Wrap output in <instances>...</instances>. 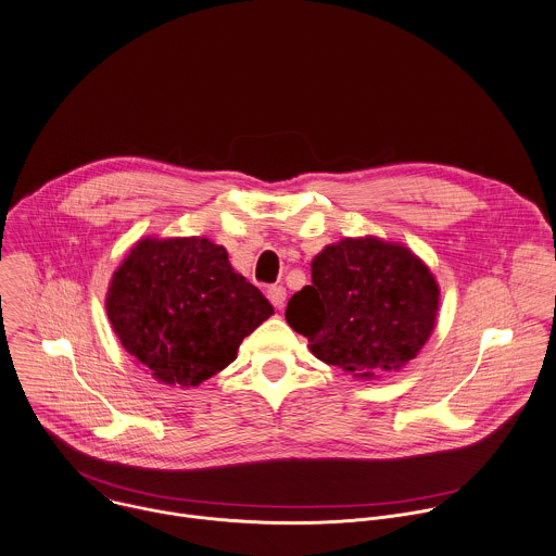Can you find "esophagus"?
<instances>
[{"label": "esophagus", "instance_id": "obj_1", "mask_svg": "<svg viewBox=\"0 0 556 556\" xmlns=\"http://www.w3.org/2000/svg\"><path fill=\"white\" fill-rule=\"evenodd\" d=\"M268 299H270V303H273L277 309H281L283 303H286V288H283V286H270V288H268Z\"/></svg>", "mask_w": 556, "mask_h": 556}]
</instances>
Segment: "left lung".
<instances>
[{
    "label": "left lung",
    "mask_w": 556,
    "mask_h": 556,
    "mask_svg": "<svg viewBox=\"0 0 556 556\" xmlns=\"http://www.w3.org/2000/svg\"><path fill=\"white\" fill-rule=\"evenodd\" d=\"M441 288L400 242L342 238L312 260V286L286 309L309 351L357 380H378L417 357L434 331Z\"/></svg>",
    "instance_id": "1"
}]
</instances>
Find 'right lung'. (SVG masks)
Segmentation results:
<instances>
[{
	"label": "right lung",
	"instance_id": "add662e5",
	"mask_svg": "<svg viewBox=\"0 0 556 556\" xmlns=\"http://www.w3.org/2000/svg\"><path fill=\"white\" fill-rule=\"evenodd\" d=\"M106 314L122 346L156 382L199 387L275 314L210 238H141L113 273Z\"/></svg>",
	"mask_w": 556,
	"mask_h": 556
}]
</instances>
